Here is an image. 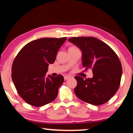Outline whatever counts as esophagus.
<instances>
[{
	"instance_id": "34e87169",
	"label": "esophagus",
	"mask_w": 133,
	"mask_h": 133,
	"mask_svg": "<svg viewBox=\"0 0 133 133\" xmlns=\"http://www.w3.org/2000/svg\"><path fill=\"white\" fill-rule=\"evenodd\" d=\"M64 80H68V79H69L70 78V77L69 76H64Z\"/></svg>"
}]
</instances>
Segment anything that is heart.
Segmentation results:
<instances>
[{"instance_id":"heart-1","label":"heart","mask_w":133,"mask_h":133,"mask_svg":"<svg viewBox=\"0 0 133 133\" xmlns=\"http://www.w3.org/2000/svg\"><path fill=\"white\" fill-rule=\"evenodd\" d=\"M71 48H74V47H71Z\"/></svg>"}]
</instances>
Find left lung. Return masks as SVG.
<instances>
[{
    "mask_svg": "<svg viewBox=\"0 0 133 133\" xmlns=\"http://www.w3.org/2000/svg\"><path fill=\"white\" fill-rule=\"evenodd\" d=\"M70 42L82 51L85 71L92 70V78L76 76L77 97L94 105L106 103L117 92L122 76V67L117 55L108 44L94 37H73Z\"/></svg>",
    "mask_w": 133,
    "mask_h": 133,
    "instance_id": "8db88e82",
    "label": "left lung"
}]
</instances>
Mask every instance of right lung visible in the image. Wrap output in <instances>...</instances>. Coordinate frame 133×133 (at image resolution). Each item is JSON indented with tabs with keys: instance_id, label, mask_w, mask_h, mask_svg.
<instances>
[{
	"instance_id": "obj_1",
	"label": "right lung",
	"mask_w": 133,
	"mask_h": 133,
	"mask_svg": "<svg viewBox=\"0 0 133 133\" xmlns=\"http://www.w3.org/2000/svg\"><path fill=\"white\" fill-rule=\"evenodd\" d=\"M66 39V37L43 38L32 41L16 56L12 64V79L18 94L27 103L41 107L56 98L64 77H46V74Z\"/></svg>"
}]
</instances>
